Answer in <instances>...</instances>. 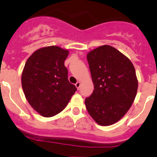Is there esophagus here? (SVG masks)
Instances as JSON below:
<instances>
[{"instance_id":"obj_1","label":"esophagus","mask_w":157,"mask_h":157,"mask_svg":"<svg viewBox=\"0 0 157 157\" xmlns=\"http://www.w3.org/2000/svg\"><path fill=\"white\" fill-rule=\"evenodd\" d=\"M75 86H76V87L79 90V88H80V82H77V83H75Z\"/></svg>"}]
</instances>
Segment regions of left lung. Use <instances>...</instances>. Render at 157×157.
I'll use <instances>...</instances> for the list:
<instances>
[{
  "label": "left lung",
  "mask_w": 157,
  "mask_h": 157,
  "mask_svg": "<svg viewBox=\"0 0 157 157\" xmlns=\"http://www.w3.org/2000/svg\"><path fill=\"white\" fill-rule=\"evenodd\" d=\"M88 63L94 90L85 99L86 109L101 126L115 124L134 101L138 88L136 71L125 55L109 45L88 53Z\"/></svg>",
  "instance_id": "obj_1"
}]
</instances>
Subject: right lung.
Returning <instances> with one entry per match:
<instances>
[{
    "mask_svg": "<svg viewBox=\"0 0 157 157\" xmlns=\"http://www.w3.org/2000/svg\"><path fill=\"white\" fill-rule=\"evenodd\" d=\"M69 51L57 46L36 50L27 59L21 76L26 99L40 115L51 117L61 112L77 87L68 80L64 61Z\"/></svg>",
    "mask_w": 157,
    "mask_h": 157,
    "instance_id": "1",
    "label": "right lung"
}]
</instances>
